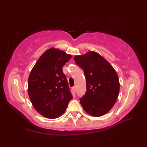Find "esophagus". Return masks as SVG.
I'll return each mask as SVG.
<instances>
[{
	"instance_id": "1",
	"label": "esophagus",
	"mask_w": 147,
	"mask_h": 147,
	"mask_svg": "<svg viewBox=\"0 0 147 147\" xmlns=\"http://www.w3.org/2000/svg\"><path fill=\"white\" fill-rule=\"evenodd\" d=\"M73 90L74 92H76V90H77V87H76V86H74L73 87Z\"/></svg>"
}]
</instances>
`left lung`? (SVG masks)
<instances>
[{
  "mask_svg": "<svg viewBox=\"0 0 147 147\" xmlns=\"http://www.w3.org/2000/svg\"><path fill=\"white\" fill-rule=\"evenodd\" d=\"M74 60L83 69L86 78L87 90L80 99L83 109L95 117L107 113L115 104L119 92L116 72L107 61L95 52L76 55Z\"/></svg>",
  "mask_w": 147,
  "mask_h": 147,
  "instance_id": "obj_1",
  "label": "left lung"
}]
</instances>
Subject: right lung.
I'll return each instance as SVG.
<instances>
[{"mask_svg":"<svg viewBox=\"0 0 147 147\" xmlns=\"http://www.w3.org/2000/svg\"><path fill=\"white\" fill-rule=\"evenodd\" d=\"M72 57L51 48L41 55L28 78V92L36 111L49 119L59 117L73 98L62 67Z\"/></svg>","mask_w":147,"mask_h":147,"instance_id":"obj_1","label":"right lung"}]
</instances>
